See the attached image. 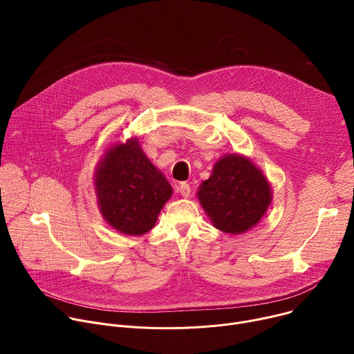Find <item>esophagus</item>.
Returning a JSON list of instances; mask_svg holds the SVG:
<instances>
[{
  "mask_svg": "<svg viewBox=\"0 0 354 354\" xmlns=\"http://www.w3.org/2000/svg\"><path fill=\"white\" fill-rule=\"evenodd\" d=\"M175 190H176L178 193H180L183 197H189V196H190V192H192L190 185H189V183H185V182L178 183V185L175 186Z\"/></svg>",
  "mask_w": 354,
  "mask_h": 354,
  "instance_id": "obj_1",
  "label": "esophagus"
}]
</instances>
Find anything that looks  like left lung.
Wrapping results in <instances>:
<instances>
[{"label": "left lung", "mask_w": 354, "mask_h": 354, "mask_svg": "<svg viewBox=\"0 0 354 354\" xmlns=\"http://www.w3.org/2000/svg\"><path fill=\"white\" fill-rule=\"evenodd\" d=\"M197 197L216 228L242 234L257 225L266 213L272 192L263 174L248 158L223 157L212 176L201 183Z\"/></svg>", "instance_id": "obj_1"}]
</instances>
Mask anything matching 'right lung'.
Returning <instances> with one entry per match:
<instances>
[{
    "label": "right lung",
    "mask_w": 354,
    "mask_h": 354,
    "mask_svg": "<svg viewBox=\"0 0 354 354\" xmlns=\"http://www.w3.org/2000/svg\"><path fill=\"white\" fill-rule=\"evenodd\" d=\"M97 205L105 220L126 235L153 228L172 187L149 162L137 138L108 151L95 174Z\"/></svg>",
    "instance_id": "obj_1"
}]
</instances>
